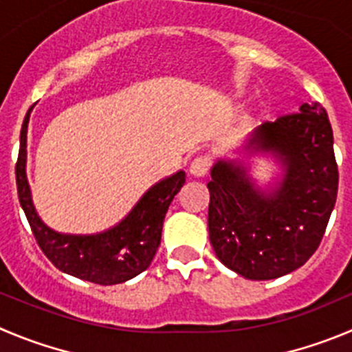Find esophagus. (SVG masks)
Wrapping results in <instances>:
<instances>
[{
    "instance_id": "1",
    "label": "esophagus",
    "mask_w": 352,
    "mask_h": 352,
    "mask_svg": "<svg viewBox=\"0 0 352 352\" xmlns=\"http://www.w3.org/2000/svg\"><path fill=\"white\" fill-rule=\"evenodd\" d=\"M210 168V160L206 156H198L191 161L189 165V173L192 177H205Z\"/></svg>"
}]
</instances>
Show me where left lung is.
Instances as JSON below:
<instances>
[{
  "mask_svg": "<svg viewBox=\"0 0 352 352\" xmlns=\"http://www.w3.org/2000/svg\"><path fill=\"white\" fill-rule=\"evenodd\" d=\"M241 157H219L210 170L208 232L217 258L246 280L295 271L320 246L337 199L333 131L318 102L255 128ZM269 155L282 172L261 186L250 160Z\"/></svg>",
  "mask_w": 352,
  "mask_h": 352,
  "instance_id": "1",
  "label": "left lung"
}]
</instances>
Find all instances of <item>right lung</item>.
<instances>
[{"instance_id": "add662e5", "label": "right lung", "mask_w": 352, "mask_h": 352, "mask_svg": "<svg viewBox=\"0 0 352 352\" xmlns=\"http://www.w3.org/2000/svg\"><path fill=\"white\" fill-rule=\"evenodd\" d=\"M31 109L21 130L15 177L22 210L28 217L43 254L58 271L97 285H118L146 271L161 243L163 221L172 199L186 182V172L161 179L151 186L123 221L97 234H65L48 228L32 203L28 182V124Z\"/></svg>"}]
</instances>
